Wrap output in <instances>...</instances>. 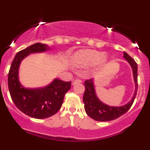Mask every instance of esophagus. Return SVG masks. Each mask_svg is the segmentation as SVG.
I'll use <instances>...</instances> for the list:
<instances>
[{"label": "esophagus", "mask_w": 150, "mask_h": 150, "mask_svg": "<svg viewBox=\"0 0 150 150\" xmlns=\"http://www.w3.org/2000/svg\"><path fill=\"white\" fill-rule=\"evenodd\" d=\"M81 82H82V80H80V79H76V80H75V81H73V85H75V84H79V83H81Z\"/></svg>", "instance_id": "34e87169"}]
</instances>
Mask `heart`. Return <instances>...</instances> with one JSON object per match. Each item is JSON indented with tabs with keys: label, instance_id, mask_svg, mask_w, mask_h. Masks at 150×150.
Listing matches in <instances>:
<instances>
[{
	"label": "heart",
	"instance_id": "obj_1",
	"mask_svg": "<svg viewBox=\"0 0 150 150\" xmlns=\"http://www.w3.org/2000/svg\"><path fill=\"white\" fill-rule=\"evenodd\" d=\"M72 62L77 66L86 67L96 65L98 68H102L107 63L108 58L105 54L93 50H82L77 52L71 58Z\"/></svg>",
	"mask_w": 150,
	"mask_h": 150
}]
</instances>
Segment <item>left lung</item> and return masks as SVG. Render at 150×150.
<instances>
[{"mask_svg":"<svg viewBox=\"0 0 150 150\" xmlns=\"http://www.w3.org/2000/svg\"><path fill=\"white\" fill-rule=\"evenodd\" d=\"M124 57L129 63L132 68L133 75L136 84L134 95L131 101H129L127 104L120 107H111L104 104L96 95L92 79L87 80L84 82L85 91L83 96L84 110L86 114L96 121L108 122L118 118L129 110L136 98L137 91H138V66L134 59L130 57L127 52H124Z\"/></svg>","mask_w":150,"mask_h":150,"instance_id":"left-lung-1","label":"left lung"}]
</instances>
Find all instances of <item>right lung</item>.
Masks as SVG:
<instances>
[{
	"label": "right lung",
	"mask_w": 150,
	"mask_h": 150,
	"mask_svg": "<svg viewBox=\"0 0 150 150\" xmlns=\"http://www.w3.org/2000/svg\"><path fill=\"white\" fill-rule=\"evenodd\" d=\"M50 49L47 45L37 42L17 52L9 70L8 89L12 101L25 115L35 119L47 118L60 110L71 82L54 79L51 84L40 89H26L19 82L18 71L21 61L29 54L42 52Z\"/></svg>",
	"instance_id": "obj_1"
}]
</instances>
